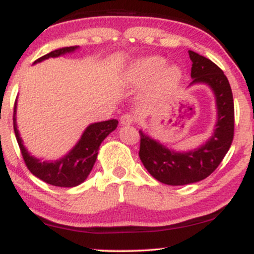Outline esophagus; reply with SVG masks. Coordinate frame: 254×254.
<instances>
[{
  "instance_id": "34e87169",
  "label": "esophagus",
  "mask_w": 254,
  "mask_h": 254,
  "mask_svg": "<svg viewBox=\"0 0 254 254\" xmlns=\"http://www.w3.org/2000/svg\"><path fill=\"white\" fill-rule=\"evenodd\" d=\"M133 123V117L129 113H125V115L121 116V124L123 125H130Z\"/></svg>"
}]
</instances>
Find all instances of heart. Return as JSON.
<instances>
[{"label": "heart", "mask_w": 254, "mask_h": 254, "mask_svg": "<svg viewBox=\"0 0 254 254\" xmlns=\"http://www.w3.org/2000/svg\"><path fill=\"white\" fill-rule=\"evenodd\" d=\"M129 77L133 82L147 83L159 78L162 84H174L182 77L178 66L166 68V60L162 57H148L138 61L129 71Z\"/></svg>", "instance_id": "heart-1"}]
</instances>
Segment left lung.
<instances>
[{
	"mask_svg": "<svg viewBox=\"0 0 254 254\" xmlns=\"http://www.w3.org/2000/svg\"><path fill=\"white\" fill-rule=\"evenodd\" d=\"M192 61L190 83H205L216 99L217 122L210 138L190 151H174L139 130V159L147 171L167 185H188L205 179L218 167L234 137V101L228 78L210 60L189 51Z\"/></svg>",
	"mask_w": 254,
	"mask_h": 254,
	"instance_id": "obj_1",
	"label": "left lung"
}]
</instances>
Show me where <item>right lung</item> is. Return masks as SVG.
<instances>
[{
  "mask_svg": "<svg viewBox=\"0 0 254 254\" xmlns=\"http://www.w3.org/2000/svg\"><path fill=\"white\" fill-rule=\"evenodd\" d=\"M77 49L78 46H68V48L58 49V50L51 51L45 56L38 58L34 63H39L50 57L62 56L64 54H69V52L77 50ZM15 115L16 103L14 106L13 115L14 132H15L17 144H19L27 168L33 176L39 178L40 180L50 184V185L60 186V188H74V186L80 185L87 179L93 166L97 161L98 150L101 142L118 125L117 119H110V121L90 124L83 131L82 136L75 144V147L65 156L56 160V161H40L37 157L30 155V153L26 150L24 144H22V139L16 127Z\"/></svg>",
  "mask_w": 254,
  "mask_h": 254,
  "instance_id": "obj_1",
  "label": "right lung"
}]
</instances>
